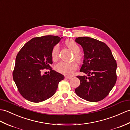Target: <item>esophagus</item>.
<instances>
[{"mask_svg": "<svg viewBox=\"0 0 130 130\" xmlns=\"http://www.w3.org/2000/svg\"><path fill=\"white\" fill-rule=\"evenodd\" d=\"M65 79H71V78H72L71 76H67V75H66V76H65Z\"/></svg>", "mask_w": 130, "mask_h": 130, "instance_id": "esophagus-1", "label": "esophagus"}]
</instances>
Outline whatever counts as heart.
<instances>
[{"mask_svg":"<svg viewBox=\"0 0 130 130\" xmlns=\"http://www.w3.org/2000/svg\"><path fill=\"white\" fill-rule=\"evenodd\" d=\"M65 45L72 52L75 53V59L78 62L82 61L83 56L79 53L80 47L76 42L72 39H68L65 41ZM51 57L54 61H56L59 57V45L56 44L54 46L51 50ZM77 64L75 61L70 62H60L56 66V70L60 73L63 74L71 75L77 70Z\"/></svg>","mask_w":130,"mask_h":130,"instance_id":"1","label":"heart"}]
</instances>
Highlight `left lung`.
Returning a JSON list of instances; mask_svg holds the SVG:
<instances>
[{
    "instance_id": "obj_1",
    "label": "left lung",
    "mask_w": 130,
    "mask_h": 130,
    "mask_svg": "<svg viewBox=\"0 0 130 130\" xmlns=\"http://www.w3.org/2000/svg\"><path fill=\"white\" fill-rule=\"evenodd\" d=\"M75 41L83 47V64L80 71L87 75L77 76L80 86L76 95L86 101L98 102L105 99L117 80V64L110 49L103 42L89 37H79Z\"/></svg>"
}]
</instances>
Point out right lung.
<instances>
[{"label":"right lung","instance_id":"add662e5","mask_svg":"<svg viewBox=\"0 0 130 130\" xmlns=\"http://www.w3.org/2000/svg\"><path fill=\"white\" fill-rule=\"evenodd\" d=\"M61 38L46 35L36 37L24 45L18 53L13 71V80L24 98L33 102H40L53 96L64 76L53 70L51 50ZM50 72L42 74L44 69Z\"/></svg>","mask_w":130,"mask_h":130}]
</instances>
